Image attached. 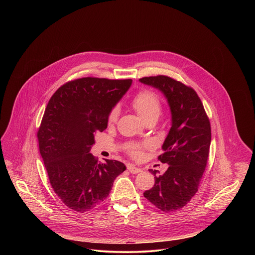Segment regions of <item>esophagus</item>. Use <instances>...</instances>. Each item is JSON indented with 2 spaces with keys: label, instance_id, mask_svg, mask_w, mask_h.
Returning a JSON list of instances; mask_svg holds the SVG:
<instances>
[{
  "label": "esophagus",
  "instance_id": "obj_1",
  "mask_svg": "<svg viewBox=\"0 0 255 255\" xmlns=\"http://www.w3.org/2000/svg\"><path fill=\"white\" fill-rule=\"evenodd\" d=\"M128 170L131 174H138V173L142 172V169H141V168L136 167V166H134V165H132V164H128Z\"/></svg>",
  "mask_w": 255,
  "mask_h": 255
}]
</instances>
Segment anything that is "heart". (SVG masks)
Returning <instances> with one entry per match:
<instances>
[{
    "label": "heart",
    "instance_id": "heart-1",
    "mask_svg": "<svg viewBox=\"0 0 255 255\" xmlns=\"http://www.w3.org/2000/svg\"><path fill=\"white\" fill-rule=\"evenodd\" d=\"M132 107L137 112L139 117L146 121L151 118L158 119V117L161 114V102L158 98V96L149 90H143L135 95L132 102ZM119 110L118 108H114L110 113L109 122L114 123L117 120ZM131 155L133 157H138L140 155V148L138 146H134L131 149Z\"/></svg>",
    "mask_w": 255,
    "mask_h": 255
}]
</instances>
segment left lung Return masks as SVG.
I'll return each instance as SVG.
<instances>
[{"mask_svg":"<svg viewBox=\"0 0 255 255\" xmlns=\"http://www.w3.org/2000/svg\"><path fill=\"white\" fill-rule=\"evenodd\" d=\"M143 84L160 90L171 111L172 125L158 159L169 165L155 176L153 187L143 193L146 199L164 212L182 208L196 193L205 171L211 143V127L196 92L169 76L140 78Z\"/></svg>","mask_w":255,"mask_h":255,"instance_id":"1","label":"left lung"}]
</instances>
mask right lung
<instances>
[{
  "instance_id": "add662e5",
  "label": "right lung",
  "mask_w": 255,
  "mask_h": 255,
  "mask_svg": "<svg viewBox=\"0 0 255 255\" xmlns=\"http://www.w3.org/2000/svg\"><path fill=\"white\" fill-rule=\"evenodd\" d=\"M131 79L83 77L67 82L51 97L37 132L50 183L60 199L76 212H86L109 195L124 163H98L89 153L94 135L107 128L110 113Z\"/></svg>"
}]
</instances>
